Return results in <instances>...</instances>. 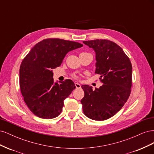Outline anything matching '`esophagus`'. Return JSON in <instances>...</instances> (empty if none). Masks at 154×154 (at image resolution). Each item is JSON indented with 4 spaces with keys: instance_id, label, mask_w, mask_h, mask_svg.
<instances>
[{
    "instance_id": "esophagus-1",
    "label": "esophagus",
    "mask_w": 154,
    "mask_h": 154,
    "mask_svg": "<svg viewBox=\"0 0 154 154\" xmlns=\"http://www.w3.org/2000/svg\"><path fill=\"white\" fill-rule=\"evenodd\" d=\"M75 86H76V88H81V85L80 84V83H75Z\"/></svg>"
}]
</instances>
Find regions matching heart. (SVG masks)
<instances>
[{"label":"heart","instance_id":"obj_1","mask_svg":"<svg viewBox=\"0 0 154 154\" xmlns=\"http://www.w3.org/2000/svg\"><path fill=\"white\" fill-rule=\"evenodd\" d=\"M75 78H76V76H75Z\"/></svg>","mask_w":154,"mask_h":154}]
</instances>
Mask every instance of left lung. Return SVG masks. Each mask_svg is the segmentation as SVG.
Segmentation results:
<instances>
[{"mask_svg":"<svg viewBox=\"0 0 154 154\" xmlns=\"http://www.w3.org/2000/svg\"><path fill=\"white\" fill-rule=\"evenodd\" d=\"M96 53V71L103 83L99 88L82 86L85 96L81 100L83 113L93 120L112 117L122 109L131 92L132 67L122 48L108 40L83 41Z\"/></svg>","mask_w":154,"mask_h":154,"instance_id":"1","label":"left lung"}]
</instances>
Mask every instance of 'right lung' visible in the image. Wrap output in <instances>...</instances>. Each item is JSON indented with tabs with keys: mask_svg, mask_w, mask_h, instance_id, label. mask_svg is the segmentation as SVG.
I'll list each match as a JSON object with an SVG mask.
<instances>
[{
	"mask_svg": "<svg viewBox=\"0 0 154 154\" xmlns=\"http://www.w3.org/2000/svg\"><path fill=\"white\" fill-rule=\"evenodd\" d=\"M76 42L59 38L45 39L36 44L22 60L20 88L30 110L43 119L54 118L61 113L63 101L76 88L66 80L54 82L53 69L59 67L69 51L82 48Z\"/></svg>",
	"mask_w": 154,
	"mask_h": 154,
	"instance_id": "add662e5",
	"label": "right lung"
}]
</instances>
